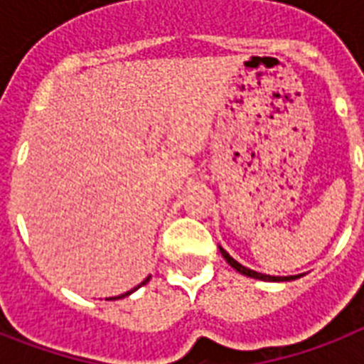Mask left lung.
I'll return each instance as SVG.
<instances>
[{"instance_id":"1","label":"left lung","mask_w":364,"mask_h":364,"mask_svg":"<svg viewBox=\"0 0 364 364\" xmlns=\"http://www.w3.org/2000/svg\"><path fill=\"white\" fill-rule=\"evenodd\" d=\"M219 251H221L223 255V259L227 260L228 264L232 266L234 270L240 272V274H243V276H247V277H253V279H262V282H293V279H299V277H302L304 274H299V276H268V274H260V272H255V270H249L247 266H243L240 264L238 260L232 259L230 255L225 251V249L219 245Z\"/></svg>"}]
</instances>
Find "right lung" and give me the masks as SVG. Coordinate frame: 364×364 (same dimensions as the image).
Wrapping results in <instances>:
<instances>
[{"mask_svg":"<svg viewBox=\"0 0 364 364\" xmlns=\"http://www.w3.org/2000/svg\"><path fill=\"white\" fill-rule=\"evenodd\" d=\"M149 279H151V276H149V277H145V279H143V282L139 283V285H137V287H134V289H132V291H128V293H124V294H119V296H111V299H105V300H119V299H124V296H128V294H132V293H134V291H137V289L141 287V285H145V283H147Z\"/></svg>","mask_w":364,"mask_h":364,"instance_id":"obj_1","label":"right lung"}]
</instances>
